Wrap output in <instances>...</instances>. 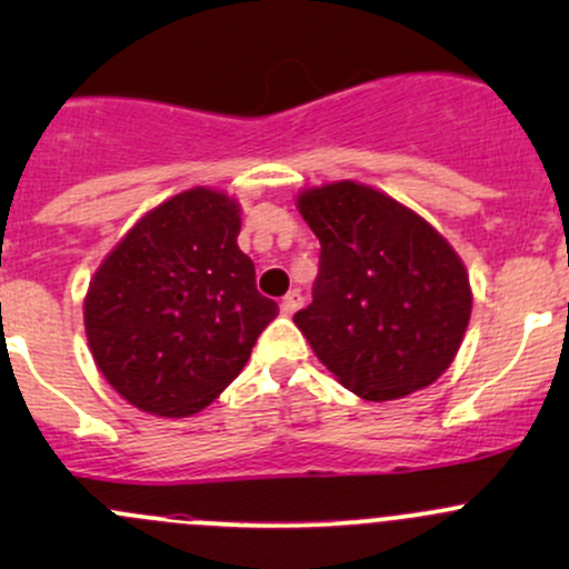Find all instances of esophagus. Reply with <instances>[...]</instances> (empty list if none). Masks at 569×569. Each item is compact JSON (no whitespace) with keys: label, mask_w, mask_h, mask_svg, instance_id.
Returning a JSON list of instances; mask_svg holds the SVG:
<instances>
[{"label":"esophagus","mask_w":569,"mask_h":569,"mask_svg":"<svg viewBox=\"0 0 569 569\" xmlns=\"http://www.w3.org/2000/svg\"><path fill=\"white\" fill-rule=\"evenodd\" d=\"M302 308V295L300 291H289V295L280 300V311L286 313V317H291V313H297Z\"/></svg>","instance_id":"1"}]
</instances>
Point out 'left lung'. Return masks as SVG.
<instances>
[{"label":"left lung","mask_w":569,"mask_h":569,"mask_svg":"<svg viewBox=\"0 0 569 569\" xmlns=\"http://www.w3.org/2000/svg\"><path fill=\"white\" fill-rule=\"evenodd\" d=\"M297 209L321 244L313 302L295 313L317 358L369 401L432 386L455 360L473 306L455 248L366 183L306 189Z\"/></svg>","instance_id":"obj_1"}]
</instances>
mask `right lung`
<instances>
[{"mask_svg":"<svg viewBox=\"0 0 569 569\" xmlns=\"http://www.w3.org/2000/svg\"><path fill=\"white\" fill-rule=\"evenodd\" d=\"M239 203L194 187L148 211L84 297L96 366L126 401L162 418L203 410L244 369L278 302L256 289Z\"/></svg>","mask_w":569,"mask_h":569,"instance_id":"add662e5","label":"right lung"}]
</instances>
